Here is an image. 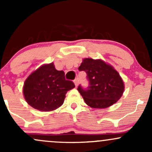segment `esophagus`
Masks as SVG:
<instances>
[{
    "label": "esophagus",
    "mask_w": 152,
    "mask_h": 152,
    "mask_svg": "<svg viewBox=\"0 0 152 152\" xmlns=\"http://www.w3.org/2000/svg\"><path fill=\"white\" fill-rule=\"evenodd\" d=\"M74 83H75V85H76V86H78V78H76V79L74 80Z\"/></svg>",
    "instance_id": "esophagus-1"
}]
</instances>
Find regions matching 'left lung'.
Returning <instances> with one entry per match:
<instances>
[{
  "label": "left lung",
  "instance_id": "1",
  "mask_svg": "<svg viewBox=\"0 0 152 152\" xmlns=\"http://www.w3.org/2000/svg\"><path fill=\"white\" fill-rule=\"evenodd\" d=\"M86 73L88 86L81 85L78 91L88 106L95 109H105L113 105L121 97L124 90L122 78L114 68L101 59L84 58L78 67Z\"/></svg>",
  "mask_w": 152,
  "mask_h": 152
}]
</instances>
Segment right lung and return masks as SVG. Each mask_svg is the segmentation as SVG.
I'll list each match as a JSON object with an SVG mask.
<instances>
[{
  "mask_svg": "<svg viewBox=\"0 0 152 152\" xmlns=\"http://www.w3.org/2000/svg\"><path fill=\"white\" fill-rule=\"evenodd\" d=\"M74 87V82L66 80L64 71L56 70L51 63L41 66L26 78L23 91L33 108L50 111L64 104L67 91Z\"/></svg>",
  "mask_w": 152,
  "mask_h": 152,
  "instance_id": "1",
  "label": "right lung"
}]
</instances>
